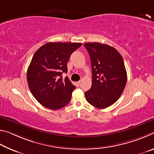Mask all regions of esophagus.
<instances>
[{"label":"esophagus","instance_id":"esophagus-1","mask_svg":"<svg viewBox=\"0 0 154 154\" xmlns=\"http://www.w3.org/2000/svg\"><path fill=\"white\" fill-rule=\"evenodd\" d=\"M76 83H77V85H80V83H81V82H80V81H79V82H76Z\"/></svg>","mask_w":154,"mask_h":154}]
</instances>
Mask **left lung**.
<instances>
[{"instance_id": "1", "label": "left lung", "mask_w": 154, "mask_h": 154, "mask_svg": "<svg viewBox=\"0 0 154 154\" xmlns=\"http://www.w3.org/2000/svg\"><path fill=\"white\" fill-rule=\"evenodd\" d=\"M90 55L92 87L85 92L88 103L98 109L114 104L120 97L127 82L124 60L113 47L99 43L83 44Z\"/></svg>"}]
</instances>
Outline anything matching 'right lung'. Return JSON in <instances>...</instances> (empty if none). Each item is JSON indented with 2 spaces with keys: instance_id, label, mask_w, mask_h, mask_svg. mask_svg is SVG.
I'll return each instance as SVG.
<instances>
[{
  "instance_id": "obj_1",
  "label": "right lung",
  "mask_w": 154,
  "mask_h": 154,
  "mask_svg": "<svg viewBox=\"0 0 154 154\" xmlns=\"http://www.w3.org/2000/svg\"><path fill=\"white\" fill-rule=\"evenodd\" d=\"M80 43H48L35 52L27 71V82L32 94L46 108L58 110L70 102L75 89L67 72L71 54L80 48ZM60 76V78H58Z\"/></svg>"
}]
</instances>
